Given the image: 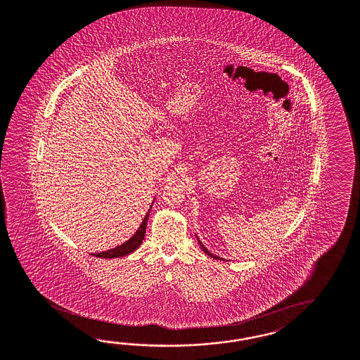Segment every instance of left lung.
<instances>
[{"label":"left lung","instance_id":"8db88e82","mask_svg":"<svg viewBox=\"0 0 360 360\" xmlns=\"http://www.w3.org/2000/svg\"><path fill=\"white\" fill-rule=\"evenodd\" d=\"M195 236H196V234H195ZM196 238H198V243H199V245H200V248H202V250H203V252H205V253L207 254V255H210V257H211V258H214V259H219V261H225V259H224V258H220V257H217V255H214V253H211V252H210V250H208V249H207V248H205V245H203V243H202V241H200V240H199V237H198V236H196Z\"/></svg>","mask_w":360,"mask_h":360}]
</instances>
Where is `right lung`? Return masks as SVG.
I'll return each mask as SVG.
<instances>
[{
    "mask_svg": "<svg viewBox=\"0 0 360 360\" xmlns=\"http://www.w3.org/2000/svg\"><path fill=\"white\" fill-rule=\"evenodd\" d=\"M155 199L152 202V205L149 207V211L146 212L143 223L140 224L139 229H137L135 234L129 240H127L126 243L119 245L117 248H112L110 250L101 252V253H93V255L98 257V258H120V257H126L127 254L134 253L137 248L141 245L144 237H146V223H148V219H149V212H150L153 203H155Z\"/></svg>",
    "mask_w": 360,
    "mask_h": 360,
    "instance_id": "obj_1",
    "label": "right lung"
}]
</instances>
